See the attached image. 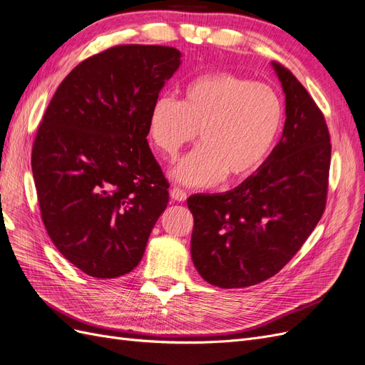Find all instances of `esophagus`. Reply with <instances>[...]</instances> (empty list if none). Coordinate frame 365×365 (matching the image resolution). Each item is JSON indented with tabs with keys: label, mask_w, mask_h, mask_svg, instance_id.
I'll list each match as a JSON object with an SVG mask.
<instances>
[{
	"label": "esophagus",
	"mask_w": 365,
	"mask_h": 365,
	"mask_svg": "<svg viewBox=\"0 0 365 365\" xmlns=\"http://www.w3.org/2000/svg\"><path fill=\"white\" fill-rule=\"evenodd\" d=\"M170 195L175 201H185L186 197H187L186 192L183 190H180V187H173V190L170 191Z\"/></svg>",
	"instance_id": "1"
}]
</instances>
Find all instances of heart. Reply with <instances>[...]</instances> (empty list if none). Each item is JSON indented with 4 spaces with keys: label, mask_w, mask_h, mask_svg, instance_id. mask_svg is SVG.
I'll list each match as a JSON object with an SVG mask.
<instances>
[{
    "label": "heart",
    "mask_w": 365,
    "mask_h": 365,
    "mask_svg": "<svg viewBox=\"0 0 365 365\" xmlns=\"http://www.w3.org/2000/svg\"><path fill=\"white\" fill-rule=\"evenodd\" d=\"M282 125V103L264 84L230 72H207L191 79L182 101L159 96L148 113V138L168 158L195 140L173 175L190 186L248 178L271 153Z\"/></svg>",
    "instance_id": "b5f03b06"
}]
</instances>
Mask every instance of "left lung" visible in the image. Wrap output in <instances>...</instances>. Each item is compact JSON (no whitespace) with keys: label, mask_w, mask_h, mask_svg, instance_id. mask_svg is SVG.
I'll use <instances>...</instances> for the list:
<instances>
[{"label":"left lung","mask_w":365,"mask_h":365,"mask_svg":"<svg viewBox=\"0 0 365 365\" xmlns=\"http://www.w3.org/2000/svg\"><path fill=\"white\" fill-rule=\"evenodd\" d=\"M274 67L287 118L272 153L233 191L187 198L192 262L221 289L255 286L278 274L327 206L331 137L325 115L286 66L275 61Z\"/></svg>","instance_id":"obj_1"}]
</instances>
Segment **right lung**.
Instances as JSON below:
<instances>
[{
    "instance_id": "1",
    "label": "right lung",
    "mask_w": 365,
    "mask_h": 365,
    "mask_svg": "<svg viewBox=\"0 0 365 365\" xmlns=\"http://www.w3.org/2000/svg\"><path fill=\"white\" fill-rule=\"evenodd\" d=\"M180 52L117 45L81 61L40 121L31 168L53 245L94 278L140 263L170 183L147 141L148 113Z\"/></svg>"
}]
</instances>
